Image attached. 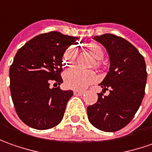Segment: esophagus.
Returning a JSON list of instances; mask_svg holds the SVG:
<instances>
[{
	"instance_id": "esophagus-1",
	"label": "esophagus",
	"mask_w": 152,
	"mask_h": 152,
	"mask_svg": "<svg viewBox=\"0 0 152 152\" xmlns=\"http://www.w3.org/2000/svg\"><path fill=\"white\" fill-rule=\"evenodd\" d=\"M85 93L84 91H74V94L76 96H82Z\"/></svg>"
}]
</instances>
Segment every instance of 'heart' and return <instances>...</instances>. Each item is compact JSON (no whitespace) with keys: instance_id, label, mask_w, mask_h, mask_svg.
Segmentation results:
<instances>
[{"instance_id":"1","label":"heart","mask_w":152,"mask_h":152,"mask_svg":"<svg viewBox=\"0 0 152 152\" xmlns=\"http://www.w3.org/2000/svg\"><path fill=\"white\" fill-rule=\"evenodd\" d=\"M85 49L87 52L96 60L95 66L100 68L102 66L101 60L104 56V51L102 48L97 43H89L85 45ZM77 51L75 46H71L66 49L63 55V63L65 66H70L76 60ZM97 81V74L92 71H83L73 68L70 71H66L64 76L65 85L68 88L75 90H82Z\"/></svg>"}]
</instances>
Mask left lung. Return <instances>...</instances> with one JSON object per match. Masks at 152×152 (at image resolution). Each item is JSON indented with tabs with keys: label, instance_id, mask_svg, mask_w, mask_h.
Instances as JSON below:
<instances>
[{
	"label": "left lung",
	"instance_id": "left-lung-1",
	"mask_svg": "<svg viewBox=\"0 0 152 152\" xmlns=\"http://www.w3.org/2000/svg\"><path fill=\"white\" fill-rule=\"evenodd\" d=\"M107 50L109 71L99 84L102 92L93 105L87 107L89 121L95 128L114 132L128 124L141 104L146 83L144 57L129 42L111 34L95 36ZM110 91L107 96L103 93Z\"/></svg>",
	"mask_w": 152,
	"mask_h": 152
}]
</instances>
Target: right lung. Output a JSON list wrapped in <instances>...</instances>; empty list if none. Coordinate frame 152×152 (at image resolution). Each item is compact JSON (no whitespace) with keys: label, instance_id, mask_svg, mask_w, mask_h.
<instances>
[{"label":"right lung","instance_id":"add662e5","mask_svg":"<svg viewBox=\"0 0 152 152\" xmlns=\"http://www.w3.org/2000/svg\"><path fill=\"white\" fill-rule=\"evenodd\" d=\"M77 39L53 31L34 37L17 52L10 66V90L17 114L27 125L48 129L62 120L73 92L50 85L63 82L62 57Z\"/></svg>","mask_w":152,"mask_h":152}]
</instances>
